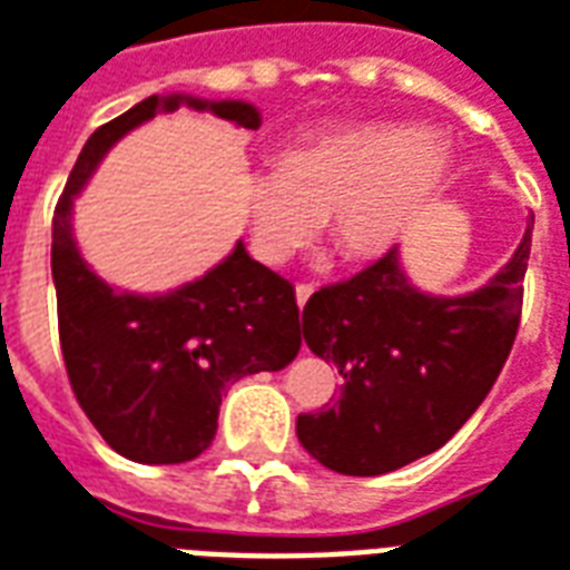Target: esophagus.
Instances as JSON below:
<instances>
[{
  "label": "esophagus",
  "instance_id": "34e87169",
  "mask_svg": "<svg viewBox=\"0 0 570 570\" xmlns=\"http://www.w3.org/2000/svg\"><path fill=\"white\" fill-rule=\"evenodd\" d=\"M312 291H315V288H312V285H306V282H301V285L294 288V294H297V306H301V309L306 306V301L312 297Z\"/></svg>",
  "mask_w": 570,
  "mask_h": 570
}]
</instances>
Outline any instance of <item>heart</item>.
<instances>
[{
	"label": "heart",
	"instance_id": "obj_1",
	"mask_svg": "<svg viewBox=\"0 0 570 570\" xmlns=\"http://www.w3.org/2000/svg\"><path fill=\"white\" fill-rule=\"evenodd\" d=\"M451 174V149L435 131L361 122L294 140L279 165L243 183L252 252L282 267L331 225L348 261L382 258L417 225Z\"/></svg>",
	"mask_w": 570,
	"mask_h": 570
}]
</instances>
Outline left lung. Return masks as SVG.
<instances>
[{
	"mask_svg": "<svg viewBox=\"0 0 570 570\" xmlns=\"http://www.w3.org/2000/svg\"><path fill=\"white\" fill-rule=\"evenodd\" d=\"M532 222L511 261L469 294L417 288L400 246L354 279L312 294L303 340L345 384L333 405L297 417L309 456L331 472L372 478L451 442L511 354Z\"/></svg>",
	"mask_w": 570,
	"mask_h": 570,
	"instance_id": "8db88e82",
	"label": "left lung"
}]
</instances>
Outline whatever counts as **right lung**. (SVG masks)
I'll use <instances>...</instances> for the list:
<instances>
[{
	"label": "right lung",
	"mask_w": 570,
	"mask_h": 570,
	"mask_svg": "<svg viewBox=\"0 0 570 570\" xmlns=\"http://www.w3.org/2000/svg\"><path fill=\"white\" fill-rule=\"evenodd\" d=\"M183 105L252 131L261 126L258 107L237 98H144L89 135L53 213L50 246L71 391L119 456L147 465L200 456L216 439L222 391L243 375L285 370L303 342L294 285L252 258L243 239L200 279L165 294L107 285L77 249L75 198L107 153Z\"/></svg>",
	"instance_id": "right-lung-1"
}]
</instances>
